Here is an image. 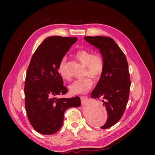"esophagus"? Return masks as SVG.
<instances>
[{
	"mask_svg": "<svg viewBox=\"0 0 155 155\" xmlns=\"http://www.w3.org/2000/svg\"><path fill=\"white\" fill-rule=\"evenodd\" d=\"M80 99H81V101L82 103H85L88 100V98L86 96H81L80 97Z\"/></svg>",
	"mask_w": 155,
	"mask_h": 155,
	"instance_id": "1",
	"label": "esophagus"
}]
</instances>
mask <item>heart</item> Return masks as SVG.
<instances>
[{
    "label": "heart",
    "mask_w": 155,
    "mask_h": 155,
    "mask_svg": "<svg viewBox=\"0 0 155 155\" xmlns=\"http://www.w3.org/2000/svg\"><path fill=\"white\" fill-rule=\"evenodd\" d=\"M76 58L85 65V74L90 76L95 80L99 79L105 68V59L101 53L91 50L81 49L76 53ZM58 72L60 76L64 79H69L70 75L67 67L66 59L63 58L59 64ZM90 76L76 79L70 85V90L74 94H83L87 93L93 86V80Z\"/></svg>",
    "instance_id": "b5f03b06"
}]
</instances>
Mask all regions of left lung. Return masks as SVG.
Masks as SVG:
<instances>
[{"label":"left lung","instance_id":"left-lung-1","mask_svg":"<svg viewBox=\"0 0 155 155\" xmlns=\"http://www.w3.org/2000/svg\"><path fill=\"white\" fill-rule=\"evenodd\" d=\"M84 38L99 48L105 59L104 71L91 97L101 98L106 107L107 120L101 127L105 129L121 118L127 104L130 87L128 63L123 51L111 37L87 36Z\"/></svg>","mask_w":155,"mask_h":155}]
</instances>
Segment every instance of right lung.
Instances as JSON below:
<instances>
[{"label": "right lung", "instance_id": "add662e5", "mask_svg": "<svg viewBox=\"0 0 155 155\" xmlns=\"http://www.w3.org/2000/svg\"><path fill=\"white\" fill-rule=\"evenodd\" d=\"M77 40V37H49L31 57L25 84V107L30 124L41 134L58 132L63 124L64 111L81 105L78 96L57 98L68 92L59 74V64Z\"/></svg>", "mask_w": 155, "mask_h": 155}]
</instances>
